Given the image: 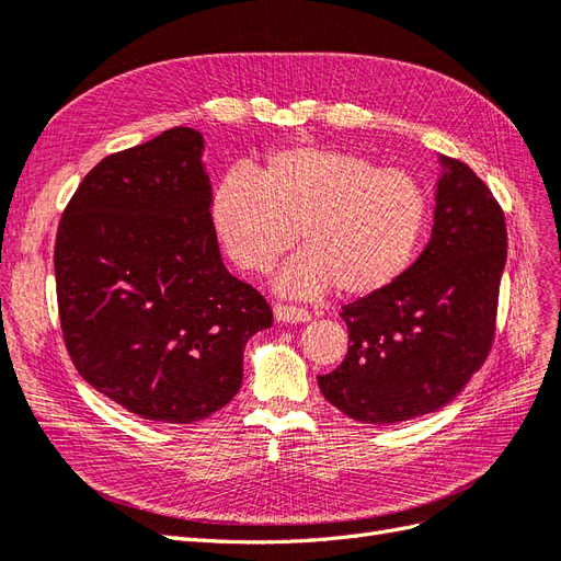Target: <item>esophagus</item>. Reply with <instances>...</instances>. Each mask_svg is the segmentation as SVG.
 Instances as JSON below:
<instances>
[{
  "label": "esophagus",
  "mask_w": 561,
  "mask_h": 561,
  "mask_svg": "<svg viewBox=\"0 0 561 561\" xmlns=\"http://www.w3.org/2000/svg\"><path fill=\"white\" fill-rule=\"evenodd\" d=\"M275 319L284 324H298V322H310V312L296 308V306H286V302H277L275 306Z\"/></svg>",
  "instance_id": "34e87169"
}]
</instances>
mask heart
<instances>
[{
	"mask_svg": "<svg viewBox=\"0 0 561 561\" xmlns=\"http://www.w3.org/2000/svg\"><path fill=\"white\" fill-rule=\"evenodd\" d=\"M214 222L230 259L255 275L284 270L282 291L317 298L371 296L411 263L425 226V195L409 173L378 169L333 148L272 152L259 173L234 169L214 192Z\"/></svg>",
	"mask_w": 561,
	"mask_h": 561,
	"instance_id": "obj_1",
	"label": "heart"
}]
</instances>
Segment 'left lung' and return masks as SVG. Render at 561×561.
<instances>
[{
  "mask_svg": "<svg viewBox=\"0 0 561 561\" xmlns=\"http://www.w3.org/2000/svg\"><path fill=\"white\" fill-rule=\"evenodd\" d=\"M442 167L425 251L386 289L343 306L347 355L317 376L329 402L362 423H402L446 407L493 345L505 216L468 164L442 157Z\"/></svg>",
  "mask_w": 561,
  "mask_h": 561,
  "instance_id": "obj_1",
  "label": "left lung"
}]
</instances>
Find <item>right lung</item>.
Segmentation results:
<instances>
[{
    "label": "right lung",
    "mask_w": 561,
    "mask_h": 561,
    "mask_svg": "<svg viewBox=\"0 0 561 561\" xmlns=\"http://www.w3.org/2000/svg\"><path fill=\"white\" fill-rule=\"evenodd\" d=\"M202 134L175 126L101 159L58 222L68 355L93 390L146 421L195 423L242 386L267 300L220 261Z\"/></svg>",
    "instance_id": "1"
}]
</instances>
